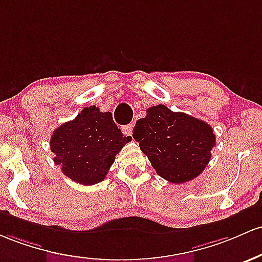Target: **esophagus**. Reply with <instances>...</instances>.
I'll return each mask as SVG.
<instances>
[{
    "label": "esophagus",
    "mask_w": 262,
    "mask_h": 262,
    "mask_svg": "<svg viewBox=\"0 0 262 262\" xmlns=\"http://www.w3.org/2000/svg\"><path fill=\"white\" fill-rule=\"evenodd\" d=\"M123 133H124L125 136L132 137V134H133V124L130 123V124L123 126Z\"/></svg>",
    "instance_id": "obj_1"
}]
</instances>
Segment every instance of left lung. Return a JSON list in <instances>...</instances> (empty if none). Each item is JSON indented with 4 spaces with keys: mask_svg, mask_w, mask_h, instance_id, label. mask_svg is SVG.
Segmentation results:
<instances>
[{
    "mask_svg": "<svg viewBox=\"0 0 262 262\" xmlns=\"http://www.w3.org/2000/svg\"><path fill=\"white\" fill-rule=\"evenodd\" d=\"M133 138L159 177L170 183L189 182L210 162L214 130L208 123L165 105L146 109L137 120Z\"/></svg>",
    "mask_w": 262,
    "mask_h": 262,
    "instance_id": "8db88e82",
    "label": "left lung"
}]
</instances>
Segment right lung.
Returning a JSON list of instances; mask_svg holds the SVG:
<instances>
[{
    "mask_svg": "<svg viewBox=\"0 0 262 262\" xmlns=\"http://www.w3.org/2000/svg\"><path fill=\"white\" fill-rule=\"evenodd\" d=\"M130 140L118 129L111 112L103 113L91 105L58 126L50 145L54 163L66 177L83 185H93L104 180L116 155Z\"/></svg>",
    "mask_w": 262,
    "mask_h": 262,
    "instance_id": "add662e5",
    "label": "right lung"
}]
</instances>
